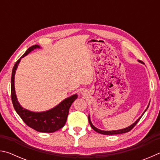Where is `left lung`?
<instances>
[{
	"label": "left lung",
	"mask_w": 160,
	"mask_h": 160,
	"mask_svg": "<svg viewBox=\"0 0 160 160\" xmlns=\"http://www.w3.org/2000/svg\"><path fill=\"white\" fill-rule=\"evenodd\" d=\"M139 62H141V63H142V61H139ZM149 105H150V104H149ZM149 105L148 106V107H147V109H146V110L148 109V107H149ZM146 110L145 111V112H146ZM145 112H144V113H145ZM144 113H143L142 114H144ZM141 116H142V115ZM141 116H140V117L138 119V120H137L136 121H135V122L134 123H132L131 126H130L129 127H128V128H123V129H121V130H117V131H101V130H99V129H98V128H95V127H94V126L92 125V123H91V121H90V116H88V120H89V123H90V126H91V127H92V128L94 129V131H95L96 132H99V133L104 134V135H116V134H122V133H125V132H129L130 131H131V130L134 128L135 126L136 125V124L138 123V121H140V119L141 118Z\"/></svg>",
	"instance_id": "left-lung-1"
}]
</instances>
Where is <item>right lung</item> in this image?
<instances>
[{"label":"right lung","instance_id":"add662e5","mask_svg":"<svg viewBox=\"0 0 160 160\" xmlns=\"http://www.w3.org/2000/svg\"><path fill=\"white\" fill-rule=\"evenodd\" d=\"M37 48H39V46L34 45L29 47L26 52L21 56V58L18 59L13 67L11 77V99L16 112L29 127L38 132H53L64 126L66 122L68 115L70 107L72 102L77 99L78 95L74 94L63 100L52 109L44 112H32L24 109L20 106L18 101L15 91L14 78L15 70L20 63V59L25 57L30 51Z\"/></svg>","mask_w":160,"mask_h":160}]
</instances>
